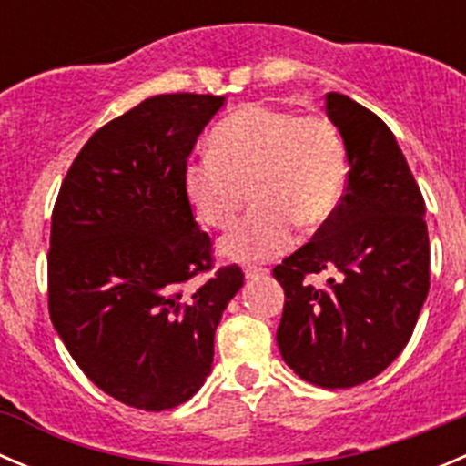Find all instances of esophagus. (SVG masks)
<instances>
[{"label": "esophagus", "instance_id": "obj_1", "mask_svg": "<svg viewBox=\"0 0 466 466\" xmlns=\"http://www.w3.org/2000/svg\"><path fill=\"white\" fill-rule=\"evenodd\" d=\"M261 277H268L266 268H257V266L246 268V279H261Z\"/></svg>", "mask_w": 466, "mask_h": 466}]
</instances>
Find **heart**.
<instances>
[{"mask_svg":"<svg viewBox=\"0 0 466 466\" xmlns=\"http://www.w3.org/2000/svg\"><path fill=\"white\" fill-rule=\"evenodd\" d=\"M345 150L324 115L250 103L209 135V153L182 168V189L196 218L228 229L246 203L250 214L225 237L232 259L261 261L293 243L295 225L313 229L336 211L345 189Z\"/></svg>","mask_w":466,"mask_h":466,"instance_id":"1","label":"heart"}]
</instances>
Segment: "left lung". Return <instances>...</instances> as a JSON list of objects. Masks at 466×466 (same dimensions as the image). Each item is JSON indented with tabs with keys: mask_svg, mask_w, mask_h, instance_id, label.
Returning <instances> with one entry per match:
<instances>
[{
	"mask_svg": "<svg viewBox=\"0 0 466 466\" xmlns=\"http://www.w3.org/2000/svg\"><path fill=\"white\" fill-rule=\"evenodd\" d=\"M327 115L350 159L347 187L316 237L275 266L286 293L281 359L320 388H354L383 372L415 331L431 286L426 205L394 139L372 110L329 92ZM338 269L324 287L308 277Z\"/></svg>",
	"mask_w": 466,
	"mask_h": 466,
	"instance_id": "left-lung-1",
	"label": "left lung"
}]
</instances>
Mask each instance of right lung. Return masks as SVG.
<instances>
[{"label": "right lung", "instance_id": "1", "mask_svg": "<svg viewBox=\"0 0 466 466\" xmlns=\"http://www.w3.org/2000/svg\"><path fill=\"white\" fill-rule=\"evenodd\" d=\"M223 101L157 94L107 121L72 162L51 214V322L83 374L139 410L198 392L220 316L243 286L237 263L214 270L211 238L182 189V168ZM203 274L198 289H186Z\"/></svg>", "mask_w": 466, "mask_h": 466}]
</instances>
